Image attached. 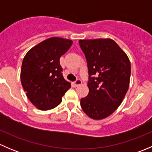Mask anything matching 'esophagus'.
<instances>
[{"mask_svg": "<svg viewBox=\"0 0 152 152\" xmlns=\"http://www.w3.org/2000/svg\"><path fill=\"white\" fill-rule=\"evenodd\" d=\"M82 80H81V79H76V81H75L74 82H73V85L74 86H79V85H82Z\"/></svg>", "mask_w": 152, "mask_h": 152, "instance_id": "34e87169", "label": "esophagus"}]
</instances>
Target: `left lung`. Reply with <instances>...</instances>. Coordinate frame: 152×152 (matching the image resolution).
Instances as JSON below:
<instances>
[{"label": "left lung", "mask_w": 152, "mask_h": 152, "mask_svg": "<svg viewBox=\"0 0 152 152\" xmlns=\"http://www.w3.org/2000/svg\"><path fill=\"white\" fill-rule=\"evenodd\" d=\"M79 43L89 74V93L81 99V107L91 118H105L120 106L128 90L129 59L111 39H80Z\"/></svg>", "instance_id": "8db88e82"}]
</instances>
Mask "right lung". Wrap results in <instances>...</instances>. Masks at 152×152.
I'll use <instances>...</instances> for the list:
<instances>
[{
	"label": "right lung",
	"mask_w": 152,
	"mask_h": 152,
	"mask_svg": "<svg viewBox=\"0 0 152 152\" xmlns=\"http://www.w3.org/2000/svg\"><path fill=\"white\" fill-rule=\"evenodd\" d=\"M70 39L51 37L29 50L23 60L20 79L28 99L41 110L58 106L71 87L62 76L59 58L71 46Z\"/></svg>",
	"instance_id": "right-lung-1"
}]
</instances>
